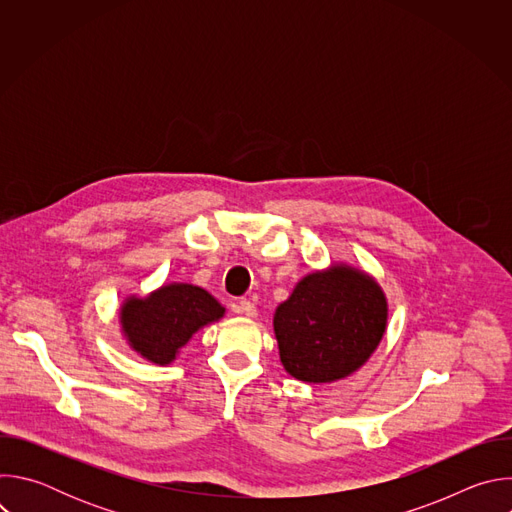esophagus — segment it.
<instances>
[{
    "mask_svg": "<svg viewBox=\"0 0 512 512\" xmlns=\"http://www.w3.org/2000/svg\"><path fill=\"white\" fill-rule=\"evenodd\" d=\"M233 312H235V314H241V316H247V318H255V316H257V308H255V304L249 302V300H237V302L233 304Z\"/></svg>",
    "mask_w": 512,
    "mask_h": 512,
    "instance_id": "esophagus-1",
    "label": "esophagus"
}]
</instances>
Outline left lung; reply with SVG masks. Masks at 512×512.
Returning a JSON list of instances; mask_svg holds the SVG:
<instances>
[{
  "label": "left lung",
  "mask_w": 512,
  "mask_h": 512,
  "mask_svg": "<svg viewBox=\"0 0 512 512\" xmlns=\"http://www.w3.org/2000/svg\"><path fill=\"white\" fill-rule=\"evenodd\" d=\"M389 304L379 281L344 261L304 275L275 308L273 332L283 369L304 383H334L379 348Z\"/></svg>",
  "instance_id": "8db88e82"
}]
</instances>
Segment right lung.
I'll list each match as a JSON object with an SVG mask.
<instances>
[{"label": "right lung", "instance_id": "1", "mask_svg": "<svg viewBox=\"0 0 512 512\" xmlns=\"http://www.w3.org/2000/svg\"><path fill=\"white\" fill-rule=\"evenodd\" d=\"M225 316V308L200 285L170 281L145 296H127L119 326L127 346L158 367L172 364L182 346Z\"/></svg>", "mask_w": 512, "mask_h": 512}]
</instances>
